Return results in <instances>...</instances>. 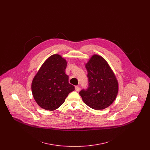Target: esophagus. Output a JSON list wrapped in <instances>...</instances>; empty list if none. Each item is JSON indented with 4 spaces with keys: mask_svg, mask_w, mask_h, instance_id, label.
<instances>
[{
    "mask_svg": "<svg viewBox=\"0 0 150 150\" xmlns=\"http://www.w3.org/2000/svg\"><path fill=\"white\" fill-rule=\"evenodd\" d=\"M80 88L79 86H75V91H76L79 92V91H80Z\"/></svg>",
    "mask_w": 150,
    "mask_h": 150,
    "instance_id": "esophagus-1",
    "label": "esophagus"
}]
</instances>
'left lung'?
<instances>
[{"label": "left lung", "mask_w": 150, "mask_h": 150, "mask_svg": "<svg viewBox=\"0 0 150 150\" xmlns=\"http://www.w3.org/2000/svg\"><path fill=\"white\" fill-rule=\"evenodd\" d=\"M89 81L88 89L79 93L89 107L103 110L114 101L119 92V83L114 72L103 57L94 54L85 64Z\"/></svg>", "instance_id": "1"}]
</instances>
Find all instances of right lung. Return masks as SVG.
Wrapping results in <instances>:
<instances>
[{
    "instance_id": "right-lung-1",
    "label": "right lung",
    "mask_w": 150,
    "mask_h": 150,
    "mask_svg": "<svg viewBox=\"0 0 150 150\" xmlns=\"http://www.w3.org/2000/svg\"><path fill=\"white\" fill-rule=\"evenodd\" d=\"M67 64V61L61 55L53 54L44 61L34 77L32 94L37 104L43 109L56 110L75 90L65 74Z\"/></svg>"
}]
</instances>
